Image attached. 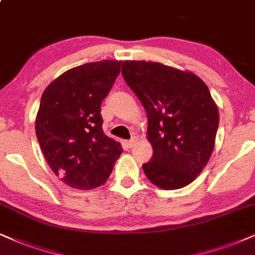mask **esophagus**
<instances>
[{"label": "esophagus", "mask_w": 255, "mask_h": 255, "mask_svg": "<svg viewBox=\"0 0 255 255\" xmlns=\"http://www.w3.org/2000/svg\"><path fill=\"white\" fill-rule=\"evenodd\" d=\"M136 143H137V137H132L130 140H128L127 144H128V147H132Z\"/></svg>", "instance_id": "esophagus-1"}]
</instances>
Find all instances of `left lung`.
Segmentation results:
<instances>
[{"instance_id":"8db88e82","label":"left lung","mask_w":255,"mask_h":255,"mask_svg":"<svg viewBox=\"0 0 255 255\" xmlns=\"http://www.w3.org/2000/svg\"><path fill=\"white\" fill-rule=\"evenodd\" d=\"M122 74L147 116L153 153L144 174L162 189L185 187L214 149L219 111L208 87L191 72L159 62L124 61Z\"/></svg>"}]
</instances>
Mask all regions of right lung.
<instances>
[{
    "instance_id": "add662e5",
    "label": "right lung",
    "mask_w": 255,
    "mask_h": 255,
    "mask_svg": "<svg viewBox=\"0 0 255 255\" xmlns=\"http://www.w3.org/2000/svg\"><path fill=\"white\" fill-rule=\"evenodd\" d=\"M122 61L89 62L65 72L42 93L35 131L47 163L77 189L105 183L122 145L103 131L100 106L121 72Z\"/></svg>"
}]
</instances>
